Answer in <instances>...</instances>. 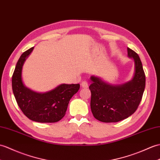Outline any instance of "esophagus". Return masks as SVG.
Instances as JSON below:
<instances>
[{
    "label": "esophagus",
    "mask_w": 160,
    "mask_h": 160,
    "mask_svg": "<svg viewBox=\"0 0 160 160\" xmlns=\"http://www.w3.org/2000/svg\"><path fill=\"white\" fill-rule=\"evenodd\" d=\"M81 87L82 88H87L88 87V83L87 81H82L81 82Z\"/></svg>",
    "instance_id": "1"
}]
</instances>
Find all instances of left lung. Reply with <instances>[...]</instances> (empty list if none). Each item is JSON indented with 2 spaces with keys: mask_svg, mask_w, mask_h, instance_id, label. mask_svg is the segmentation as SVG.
Returning <instances> with one entry per match:
<instances>
[{
  "mask_svg": "<svg viewBox=\"0 0 160 160\" xmlns=\"http://www.w3.org/2000/svg\"><path fill=\"white\" fill-rule=\"evenodd\" d=\"M128 55L134 61L133 78L122 84L112 85L92 76L91 109L99 121L114 122L127 118L135 112L145 88V74L138 54L128 48Z\"/></svg>",
  "mask_w": 160,
  "mask_h": 160,
  "instance_id": "1",
  "label": "left lung"
}]
</instances>
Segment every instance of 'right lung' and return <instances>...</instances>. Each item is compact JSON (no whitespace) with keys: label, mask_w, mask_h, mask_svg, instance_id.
<instances>
[{"label":"right lung","mask_w":160,"mask_h":160,"mask_svg":"<svg viewBox=\"0 0 160 160\" xmlns=\"http://www.w3.org/2000/svg\"><path fill=\"white\" fill-rule=\"evenodd\" d=\"M34 47L22 54L12 76V89L18 106L29 119L39 122H55L65 116L69 100L78 91L79 84H62L52 91L37 92L25 87L22 67Z\"/></svg>","instance_id":"add662e5"}]
</instances>
